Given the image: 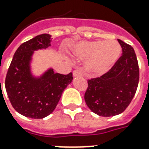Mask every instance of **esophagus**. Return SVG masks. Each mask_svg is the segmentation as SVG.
I'll return each instance as SVG.
<instances>
[{
    "label": "esophagus",
    "instance_id": "1",
    "mask_svg": "<svg viewBox=\"0 0 149 149\" xmlns=\"http://www.w3.org/2000/svg\"><path fill=\"white\" fill-rule=\"evenodd\" d=\"M82 76V72L81 69H76L73 71V77H81Z\"/></svg>",
    "mask_w": 149,
    "mask_h": 149
}]
</instances>
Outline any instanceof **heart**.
I'll use <instances>...</instances> for the list:
<instances>
[{"label":"heart","mask_w":149,"mask_h":149,"mask_svg":"<svg viewBox=\"0 0 149 149\" xmlns=\"http://www.w3.org/2000/svg\"><path fill=\"white\" fill-rule=\"evenodd\" d=\"M77 55L81 59L88 60L86 70L93 76H100L109 71L121 54V46L118 41H88L78 45Z\"/></svg>","instance_id":"b5f03b06"}]
</instances>
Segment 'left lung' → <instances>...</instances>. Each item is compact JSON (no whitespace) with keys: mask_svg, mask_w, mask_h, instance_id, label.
Listing matches in <instances>:
<instances>
[{"mask_svg":"<svg viewBox=\"0 0 149 149\" xmlns=\"http://www.w3.org/2000/svg\"><path fill=\"white\" fill-rule=\"evenodd\" d=\"M122 55L114 65L100 77L88 80L84 100L94 113L113 116L131 103L139 83V65L133 48L118 39Z\"/></svg>","mask_w":149,"mask_h":149,"instance_id":"obj_1","label":"left lung"}]
</instances>
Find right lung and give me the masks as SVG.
Returning <instances> with one entry per match:
<instances>
[{
    "label": "right lung",
    "mask_w": 149,
    "mask_h": 149,
    "mask_svg": "<svg viewBox=\"0 0 149 149\" xmlns=\"http://www.w3.org/2000/svg\"><path fill=\"white\" fill-rule=\"evenodd\" d=\"M51 36L41 34L23 43L17 49L7 72L5 89L10 103L21 115L42 119L51 114L63 91L72 81V73H55L50 68L40 78L30 72L33 51L50 46Z\"/></svg>",
    "instance_id": "right-lung-1"
}]
</instances>
